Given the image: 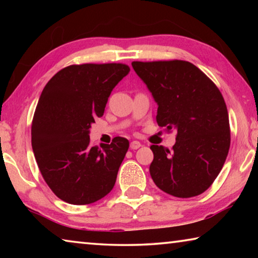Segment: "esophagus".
Returning a JSON list of instances; mask_svg holds the SVG:
<instances>
[{"mask_svg":"<svg viewBox=\"0 0 258 258\" xmlns=\"http://www.w3.org/2000/svg\"><path fill=\"white\" fill-rule=\"evenodd\" d=\"M141 146L142 145L139 141H132V142H131V149H133V150L139 149V148L141 147Z\"/></svg>","mask_w":258,"mask_h":258,"instance_id":"obj_1","label":"esophagus"}]
</instances>
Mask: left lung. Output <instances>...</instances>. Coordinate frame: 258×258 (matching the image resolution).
<instances>
[{
	"label": "left lung",
	"mask_w": 258,
	"mask_h": 258,
	"mask_svg": "<svg viewBox=\"0 0 258 258\" xmlns=\"http://www.w3.org/2000/svg\"><path fill=\"white\" fill-rule=\"evenodd\" d=\"M155 101L157 123L176 130L169 151L152 145L150 175L160 190L190 198L206 191L229 154V113L223 95L212 80L189 61H133Z\"/></svg>",
	"instance_id": "1"
}]
</instances>
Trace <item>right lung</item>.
Masks as SVG:
<instances>
[{"label": "right lung", "mask_w": 258, "mask_h": 258, "mask_svg": "<svg viewBox=\"0 0 258 258\" xmlns=\"http://www.w3.org/2000/svg\"><path fill=\"white\" fill-rule=\"evenodd\" d=\"M128 73L124 63L72 64L43 89L32 123V147L43 178L63 202L92 204L115 185L128 140L117 137L110 145L92 147L89 133L112 89Z\"/></svg>", "instance_id": "right-lung-1"}]
</instances>
